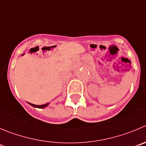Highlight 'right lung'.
<instances>
[{"instance_id":"add662e5","label":"right lung","mask_w":146,"mask_h":146,"mask_svg":"<svg viewBox=\"0 0 146 146\" xmlns=\"http://www.w3.org/2000/svg\"><path fill=\"white\" fill-rule=\"evenodd\" d=\"M28 103L30 105H31L32 107H34V108H40V109H43V108H46V107L48 106V105H49V102H48V103H46L44 104V105H34V104L32 103H30V102H28Z\"/></svg>"}]
</instances>
